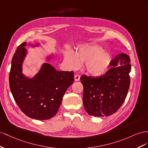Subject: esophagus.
I'll return each instance as SVG.
<instances>
[{"instance_id": "34e87169", "label": "esophagus", "mask_w": 148, "mask_h": 148, "mask_svg": "<svg viewBox=\"0 0 148 148\" xmlns=\"http://www.w3.org/2000/svg\"><path fill=\"white\" fill-rule=\"evenodd\" d=\"M80 77H80V75H78V74H76V75H74V79H75V81H79V80H80Z\"/></svg>"}]
</instances>
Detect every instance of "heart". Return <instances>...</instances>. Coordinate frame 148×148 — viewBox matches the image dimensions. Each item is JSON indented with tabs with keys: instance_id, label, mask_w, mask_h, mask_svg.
<instances>
[{
	"instance_id": "1",
	"label": "heart",
	"mask_w": 148,
	"mask_h": 148,
	"mask_svg": "<svg viewBox=\"0 0 148 148\" xmlns=\"http://www.w3.org/2000/svg\"><path fill=\"white\" fill-rule=\"evenodd\" d=\"M64 61L69 69L75 70L84 62V69L92 76L99 77L107 73L112 61L110 53L103 50L98 45L86 44L80 46L76 53L66 54Z\"/></svg>"
}]
</instances>
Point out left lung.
I'll list each match as a JSON object with an SVG mask.
<instances>
[{"label":"left lung","mask_w":148,"mask_h":148,"mask_svg":"<svg viewBox=\"0 0 148 148\" xmlns=\"http://www.w3.org/2000/svg\"><path fill=\"white\" fill-rule=\"evenodd\" d=\"M112 67L99 77L82 75L83 103L89 115L107 116L120 108L127 95L130 84V59L124 53L112 60Z\"/></svg>","instance_id":"left-lung-1"}]
</instances>
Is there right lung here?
<instances>
[{
  "mask_svg": "<svg viewBox=\"0 0 148 148\" xmlns=\"http://www.w3.org/2000/svg\"><path fill=\"white\" fill-rule=\"evenodd\" d=\"M26 45L27 42L19 45L12 58L9 74L10 91L18 107L27 116L36 120H48L58 112L63 95L74 82V73L59 71L44 63L33 78L25 76L22 64L27 54Z\"/></svg>",
  "mask_w": 148,
  "mask_h": 148,
  "instance_id": "1",
  "label": "right lung"
}]
</instances>
